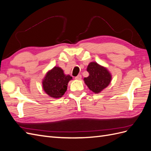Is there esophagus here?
Segmentation results:
<instances>
[{"mask_svg": "<svg viewBox=\"0 0 151 151\" xmlns=\"http://www.w3.org/2000/svg\"><path fill=\"white\" fill-rule=\"evenodd\" d=\"M75 79H76V80H81V79H82V76H81V75H78V76H76V77H75Z\"/></svg>", "mask_w": 151, "mask_h": 151, "instance_id": "34e87169", "label": "esophagus"}]
</instances>
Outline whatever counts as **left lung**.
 I'll return each mask as SVG.
<instances>
[{"label":"left lung","mask_w":151,"mask_h":151,"mask_svg":"<svg viewBox=\"0 0 151 151\" xmlns=\"http://www.w3.org/2000/svg\"><path fill=\"white\" fill-rule=\"evenodd\" d=\"M87 71L89 75L88 77H84V83L95 94L101 93L110 84L112 76L106 67L96 62H91L87 67Z\"/></svg>","instance_id":"left-lung-1"}]
</instances>
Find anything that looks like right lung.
Listing matches in <instances>:
<instances>
[{
    "instance_id": "right-lung-1",
    "label": "right lung",
    "mask_w": 151,
    "mask_h": 151,
    "mask_svg": "<svg viewBox=\"0 0 151 151\" xmlns=\"http://www.w3.org/2000/svg\"><path fill=\"white\" fill-rule=\"evenodd\" d=\"M72 79L70 75H65L60 67L55 66L48 70L44 77L43 89L50 97L61 98L66 92L68 82Z\"/></svg>"
}]
</instances>
